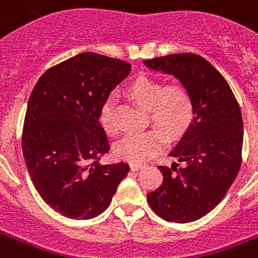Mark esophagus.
I'll list each match as a JSON object with an SVG mask.
<instances>
[{
  "label": "esophagus",
  "mask_w": 258,
  "mask_h": 258,
  "mask_svg": "<svg viewBox=\"0 0 258 258\" xmlns=\"http://www.w3.org/2000/svg\"><path fill=\"white\" fill-rule=\"evenodd\" d=\"M130 167H131V170H133V171H138V170H141L143 166L139 165V163H131V166H130Z\"/></svg>",
  "instance_id": "obj_1"
}]
</instances>
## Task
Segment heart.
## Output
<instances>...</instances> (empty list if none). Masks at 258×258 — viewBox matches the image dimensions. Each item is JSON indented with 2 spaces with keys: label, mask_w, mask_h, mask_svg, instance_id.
Wrapping results in <instances>:
<instances>
[{
  "label": "heart",
  "mask_w": 258,
  "mask_h": 258,
  "mask_svg": "<svg viewBox=\"0 0 258 258\" xmlns=\"http://www.w3.org/2000/svg\"><path fill=\"white\" fill-rule=\"evenodd\" d=\"M131 100L149 113V123L155 128L123 138L115 147L119 159L142 163L154 157L167 141H176L191 127L196 116L194 97L182 82L166 84L162 80L142 78L127 91ZM100 123L108 135H116L113 117V99H107L101 107Z\"/></svg>",
  "instance_id": "obj_1"
}]
</instances>
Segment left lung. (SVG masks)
<instances>
[{"instance_id": "1", "label": "left lung", "mask_w": 258, "mask_h": 258, "mask_svg": "<svg viewBox=\"0 0 258 258\" xmlns=\"http://www.w3.org/2000/svg\"><path fill=\"white\" fill-rule=\"evenodd\" d=\"M150 70L174 75L188 87L196 116L170 157L183 167L159 166L163 182L147 194L154 212L170 222H191L212 212L236 179L241 167L244 123L240 105L225 78L194 53L145 60Z\"/></svg>"}]
</instances>
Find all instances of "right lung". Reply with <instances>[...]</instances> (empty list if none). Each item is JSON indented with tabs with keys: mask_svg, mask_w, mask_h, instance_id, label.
Returning <instances> with one entry per match:
<instances>
[{
	"mask_svg": "<svg viewBox=\"0 0 258 258\" xmlns=\"http://www.w3.org/2000/svg\"><path fill=\"white\" fill-rule=\"evenodd\" d=\"M128 62L84 52L52 67L30 93L22 153L34 187L62 216L89 220L108 208L130 166L101 165L109 151L99 117Z\"/></svg>",
	"mask_w": 258,
	"mask_h": 258,
	"instance_id": "obj_1",
	"label": "right lung"
}]
</instances>
